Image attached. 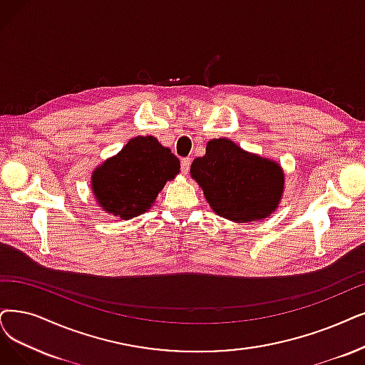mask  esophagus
Here are the masks:
<instances>
[{
	"label": "esophagus",
	"mask_w": 365,
	"mask_h": 365,
	"mask_svg": "<svg viewBox=\"0 0 365 365\" xmlns=\"http://www.w3.org/2000/svg\"><path fill=\"white\" fill-rule=\"evenodd\" d=\"M190 165H192V160L190 158H182L181 160V172L182 173H188V170H190Z\"/></svg>",
	"instance_id": "34e87169"
}]
</instances>
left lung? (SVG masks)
<instances>
[{"mask_svg": "<svg viewBox=\"0 0 365 365\" xmlns=\"http://www.w3.org/2000/svg\"><path fill=\"white\" fill-rule=\"evenodd\" d=\"M190 175L211 210L235 223L265 220L279 208L284 192L280 163L245 151L227 138L210 140L205 155L193 160Z\"/></svg>", "mask_w": 365, "mask_h": 365, "instance_id": "1", "label": "left lung"}]
</instances>
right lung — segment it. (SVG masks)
Instances as JSON below:
<instances>
[{
	"label": "right lung",
	"instance_id": "obj_1",
	"mask_svg": "<svg viewBox=\"0 0 365 365\" xmlns=\"http://www.w3.org/2000/svg\"><path fill=\"white\" fill-rule=\"evenodd\" d=\"M180 160L154 136H136L91 175L101 211L130 220L147 212L165 184L180 173Z\"/></svg>",
	"mask_w": 365,
	"mask_h": 365
}]
</instances>
